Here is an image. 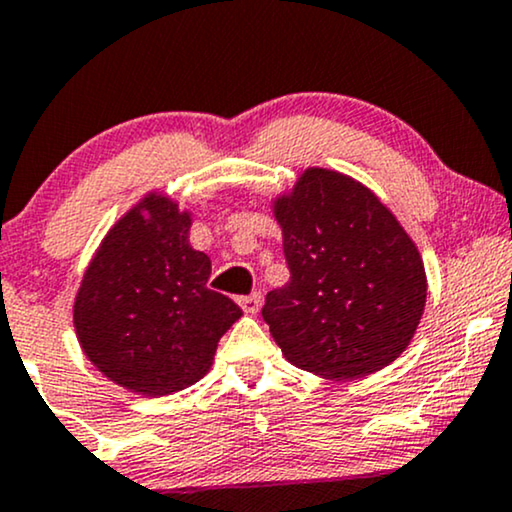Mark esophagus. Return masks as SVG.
<instances>
[{
	"label": "esophagus",
	"mask_w": 512,
	"mask_h": 512,
	"mask_svg": "<svg viewBox=\"0 0 512 512\" xmlns=\"http://www.w3.org/2000/svg\"><path fill=\"white\" fill-rule=\"evenodd\" d=\"M238 304H241L245 314H257L262 307V293H250L245 297H238Z\"/></svg>",
	"instance_id": "34e87169"
}]
</instances>
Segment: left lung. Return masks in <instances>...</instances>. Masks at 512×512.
<instances>
[{"mask_svg": "<svg viewBox=\"0 0 512 512\" xmlns=\"http://www.w3.org/2000/svg\"><path fill=\"white\" fill-rule=\"evenodd\" d=\"M290 281L262 316L290 364L321 378L371 375L409 347L428 297L420 252L357 179L309 167L274 200Z\"/></svg>", "mask_w": 512, "mask_h": 512, "instance_id": "8db88e82", "label": "left lung"}]
</instances>
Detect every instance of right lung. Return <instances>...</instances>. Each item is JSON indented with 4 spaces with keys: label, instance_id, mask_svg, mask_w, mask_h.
Segmentation results:
<instances>
[{
    "label": "right lung",
    "instance_id": "right-lung-1",
    "mask_svg": "<svg viewBox=\"0 0 512 512\" xmlns=\"http://www.w3.org/2000/svg\"><path fill=\"white\" fill-rule=\"evenodd\" d=\"M189 229L191 212L148 193L113 224L75 295L82 352L108 380L144 397L198 383L243 314L208 288L210 257L191 248Z\"/></svg>",
    "mask_w": 512,
    "mask_h": 512
}]
</instances>
